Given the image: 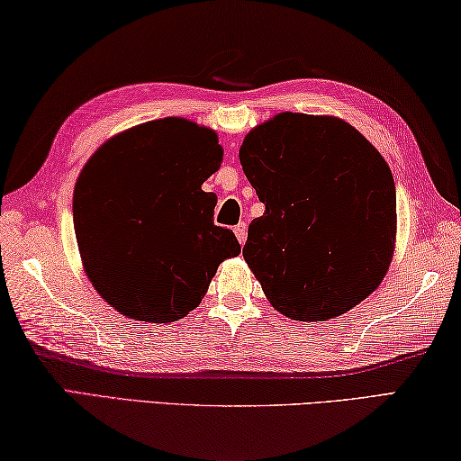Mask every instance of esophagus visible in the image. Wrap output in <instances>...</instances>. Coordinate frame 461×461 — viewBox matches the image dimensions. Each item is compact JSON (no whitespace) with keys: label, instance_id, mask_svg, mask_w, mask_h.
Listing matches in <instances>:
<instances>
[{"label":"esophagus","instance_id":"34e87169","mask_svg":"<svg viewBox=\"0 0 461 461\" xmlns=\"http://www.w3.org/2000/svg\"><path fill=\"white\" fill-rule=\"evenodd\" d=\"M235 235H237V239H239V243L245 245V240H247V224H245V222H239V224L235 226Z\"/></svg>","mask_w":461,"mask_h":461}]
</instances>
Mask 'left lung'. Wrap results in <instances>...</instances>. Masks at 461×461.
<instances>
[{
  "label": "left lung",
  "instance_id": "obj_1",
  "mask_svg": "<svg viewBox=\"0 0 461 461\" xmlns=\"http://www.w3.org/2000/svg\"><path fill=\"white\" fill-rule=\"evenodd\" d=\"M265 204L243 257L273 308L300 321L352 310L386 276L397 232L389 166L352 125L279 113L239 151Z\"/></svg>",
  "mask_w": 461,
  "mask_h": 461
}]
</instances>
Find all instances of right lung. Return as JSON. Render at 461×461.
I'll return each instance as SVG.
<instances>
[{"instance_id": "obj_1", "label": "right lung", "mask_w": 461, "mask_h": 461, "mask_svg": "<svg viewBox=\"0 0 461 461\" xmlns=\"http://www.w3.org/2000/svg\"><path fill=\"white\" fill-rule=\"evenodd\" d=\"M222 161L218 137L185 119H159L113 137L78 176L72 216L88 279L127 318L176 321L204 297L240 245L216 226L202 190Z\"/></svg>"}]
</instances>
